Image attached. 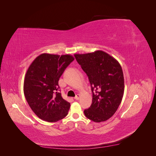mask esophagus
Returning a JSON list of instances; mask_svg holds the SVG:
<instances>
[{"mask_svg":"<svg viewBox=\"0 0 156 156\" xmlns=\"http://www.w3.org/2000/svg\"><path fill=\"white\" fill-rule=\"evenodd\" d=\"M80 94H76V97H74V99H75V100H78V99H79V98H80Z\"/></svg>","mask_w":156,"mask_h":156,"instance_id":"esophagus-1","label":"esophagus"}]
</instances>
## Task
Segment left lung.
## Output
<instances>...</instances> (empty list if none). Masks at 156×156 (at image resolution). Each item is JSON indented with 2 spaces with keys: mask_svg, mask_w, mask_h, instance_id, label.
I'll list each match as a JSON object with an SVG mask.
<instances>
[{
  "mask_svg": "<svg viewBox=\"0 0 156 156\" xmlns=\"http://www.w3.org/2000/svg\"><path fill=\"white\" fill-rule=\"evenodd\" d=\"M74 56L91 85L92 102L90 107L84 110L85 116L96 122L108 120L117 111L124 94V77L120 64L101 50Z\"/></svg>",
  "mask_w": 156,
  "mask_h": 156,
  "instance_id": "left-lung-1",
  "label": "left lung"
}]
</instances>
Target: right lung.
Here are the masks:
<instances>
[{"mask_svg": "<svg viewBox=\"0 0 156 156\" xmlns=\"http://www.w3.org/2000/svg\"><path fill=\"white\" fill-rule=\"evenodd\" d=\"M74 59L69 54H42L29 66L23 91L31 110L42 120L57 122L68 115L70 103L62 98L58 81Z\"/></svg>", "mask_w": 156, "mask_h": 156, "instance_id": "add662e5", "label": "right lung"}]
</instances>
